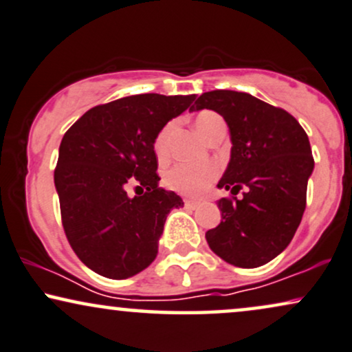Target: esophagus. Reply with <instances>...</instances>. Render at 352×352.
<instances>
[{"label":"esophagus","instance_id":"34e87169","mask_svg":"<svg viewBox=\"0 0 352 352\" xmlns=\"http://www.w3.org/2000/svg\"><path fill=\"white\" fill-rule=\"evenodd\" d=\"M185 206L195 209V208L199 206V201H195V199H185Z\"/></svg>","mask_w":352,"mask_h":352}]
</instances>
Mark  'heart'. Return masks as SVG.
<instances>
[{
  "instance_id": "b5f03b06",
  "label": "heart",
  "mask_w": 352,
  "mask_h": 352,
  "mask_svg": "<svg viewBox=\"0 0 352 352\" xmlns=\"http://www.w3.org/2000/svg\"><path fill=\"white\" fill-rule=\"evenodd\" d=\"M224 124L219 115L214 112H201L195 118V130L203 140L216 130L217 126ZM175 131V123H168L162 128L154 141V153L157 159H167L170 153V140ZM219 175V168L214 164H177L166 173V185L168 188L186 197H198L211 186L212 182Z\"/></svg>"
}]
</instances>
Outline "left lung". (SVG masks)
<instances>
[{
  "label": "left lung",
  "instance_id": "1",
  "mask_svg": "<svg viewBox=\"0 0 352 352\" xmlns=\"http://www.w3.org/2000/svg\"><path fill=\"white\" fill-rule=\"evenodd\" d=\"M195 105L219 113L230 131V161L217 188H247L240 199L217 201L222 221L206 232L208 245L239 268L268 263L291 243L305 211L309 136L286 110L247 92H204Z\"/></svg>",
  "mask_w": 352,
  "mask_h": 352
}]
</instances>
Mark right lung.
Returning a JSON list of instances; mask_svg holds the SVG:
<instances>
[{
	"mask_svg": "<svg viewBox=\"0 0 352 352\" xmlns=\"http://www.w3.org/2000/svg\"><path fill=\"white\" fill-rule=\"evenodd\" d=\"M195 99L123 97L87 110L65 133L55 168L61 221L71 248L97 274L126 279L154 261L167 214L184 206L157 186L154 141ZM133 183L145 195L128 197Z\"/></svg>",
	"mask_w": 352,
	"mask_h": 352,
	"instance_id": "add662e5",
	"label": "right lung"
}]
</instances>
